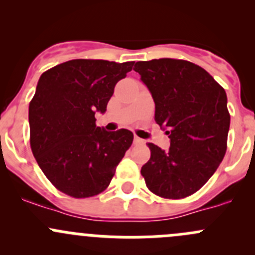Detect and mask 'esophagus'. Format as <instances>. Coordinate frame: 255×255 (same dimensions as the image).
<instances>
[{"mask_svg": "<svg viewBox=\"0 0 255 255\" xmlns=\"http://www.w3.org/2000/svg\"><path fill=\"white\" fill-rule=\"evenodd\" d=\"M133 143H134V144H144V140L142 139V138L134 135V138H133Z\"/></svg>", "mask_w": 255, "mask_h": 255, "instance_id": "esophagus-1", "label": "esophagus"}]
</instances>
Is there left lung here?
I'll use <instances>...</instances> for the list:
<instances>
[{
	"instance_id": "left-lung-1",
	"label": "left lung",
	"mask_w": 255,
	"mask_h": 255,
	"mask_svg": "<svg viewBox=\"0 0 255 255\" xmlns=\"http://www.w3.org/2000/svg\"><path fill=\"white\" fill-rule=\"evenodd\" d=\"M134 71L153 97L155 122L170 138L169 150L148 143L150 159L140 173L158 196H190L226 154L231 122L226 91L205 69L186 60L138 61Z\"/></svg>"
}]
</instances>
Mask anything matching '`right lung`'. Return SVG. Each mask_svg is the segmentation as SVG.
I'll use <instances>...</instances> for the list:
<instances>
[{"instance_id":"right-lung-1","label":"right lung","mask_w":255,"mask_h":255,"mask_svg":"<svg viewBox=\"0 0 255 255\" xmlns=\"http://www.w3.org/2000/svg\"><path fill=\"white\" fill-rule=\"evenodd\" d=\"M134 61L75 59L49 69L29 104L30 146L58 190L73 197L104 191L133 142L128 129L107 132L95 113L106 112L116 84Z\"/></svg>"}]
</instances>
